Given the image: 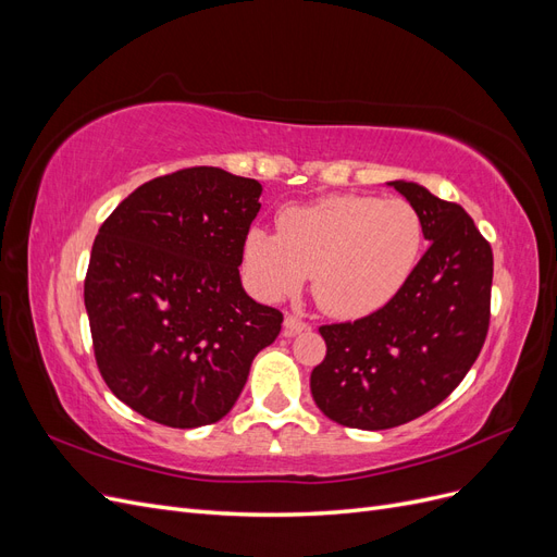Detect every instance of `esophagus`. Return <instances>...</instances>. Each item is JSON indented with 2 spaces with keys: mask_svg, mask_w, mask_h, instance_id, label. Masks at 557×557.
I'll return each mask as SVG.
<instances>
[{
  "mask_svg": "<svg viewBox=\"0 0 557 557\" xmlns=\"http://www.w3.org/2000/svg\"><path fill=\"white\" fill-rule=\"evenodd\" d=\"M305 330H309V323H305V320H301L299 315H295V313L285 315V320H283V332H285V336H295V334L305 332Z\"/></svg>",
  "mask_w": 557,
  "mask_h": 557,
  "instance_id": "esophagus-1",
  "label": "esophagus"
}]
</instances>
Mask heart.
Here are the masks:
<instances>
[{
	"label": "heart",
	"instance_id": "1",
	"mask_svg": "<svg viewBox=\"0 0 557 557\" xmlns=\"http://www.w3.org/2000/svg\"><path fill=\"white\" fill-rule=\"evenodd\" d=\"M425 225L407 199L332 195L285 209L278 232L250 227L244 269L264 299L295 295L311 274L318 307L360 318L383 309L413 276Z\"/></svg>",
	"mask_w": 557,
	"mask_h": 557
}]
</instances>
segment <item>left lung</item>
Listing matches in <instances>:
<instances>
[{
  "label": "left lung",
  "instance_id": "8db88e82",
  "mask_svg": "<svg viewBox=\"0 0 557 557\" xmlns=\"http://www.w3.org/2000/svg\"><path fill=\"white\" fill-rule=\"evenodd\" d=\"M391 185L423 218L430 248L383 309L318 330L327 352L311 372L318 409L358 430L397 428L442 404L476 362L491 325V244L455 201L418 183Z\"/></svg>",
  "mask_w": 557,
  "mask_h": 557
}]
</instances>
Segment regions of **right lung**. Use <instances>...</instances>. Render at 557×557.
Here are the masks:
<instances>
[{
    "instance_id": "1",
    "label": "right lung",
    "mask_w": 557,
    "mask_h": 557,
    "mask_svg": "<svg viewBox=\"0 0 557 557\" xmlns=\"http://www.w3.org/2000/svg\"><path fill=\"white\" fill-rule=\"evenodd\" d=\"M260 195L256 178L188 166L139 185L99 227L83 288L95 360L144 418L218 423L278 336L283 313L239 276Z\"/></svg>"
}]
</instances>
